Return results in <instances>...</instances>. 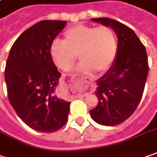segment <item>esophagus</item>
Segmentation results:
<instances>
[{"mask_svg":"<svg viewBox=\"0 0 157 157\" xmlns=\"http://www.w3.org/2000/svg\"><path fill=\"white\" fill-rule=\"evenodd\" d=\"M86 95H87V93H86V94H83L82 96H86Z\"/></svg>","mask_w":157,"mask_h":157,"instance_id":"obj_1","label":"esophagus"}]
</instances>
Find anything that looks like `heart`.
<instances>
[{
    "label": "heart",
    "instance_id": "heart-1",
    "mask_svg": "<svg viewBox=\"0 0 157 157\" xmlns=\"http://www.w3.org/2000/svg\"><path fill=\"white\" fill-rule=\"evenodd\" d=\"M117 50V38L111 27L78 25L65 32L64 42L55 40L52 43L50 53L54 64L63 71L70 70L78 56L82 61L78 71L102 73L112 66Z\"/></svg>",
    "mask_w": 157,
    "mask_h": 157
}]
</instances>
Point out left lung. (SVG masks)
Masks as SVG:
<instances>
[{"instance_id":"left-lung-1","label":"left lung","mask_w":157,"mask_h":157,"mask_svg":"<svg viewBox=\"0 0 157 157\" xmlns=\"http://www.w3.org/2000/svg\"><path fill=\"white\" fill-rule=\"evenodd\" d=\"M91 20L110 27L117 35V58L97 80L98 104L90 110L98 124L114 126L128 119L139 105L149 72L148 57L145 47L131 28L110 18Z\"/></svg>"}]
</instances>
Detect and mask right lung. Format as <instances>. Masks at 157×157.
I'll list each match as a JSON object with an SVG mask.
<instances>
[{
  "mask_svg": "<svg viewBox=\"0 0 157 157\" xmlns=\"http://www.w3.org/2000/svg\"><path fill=\"white\" fill-rule=\"evenodd\" d=\"M65 21H41L27 28L11 47L5 68L8 100L27 126L50 133L66 124L70 102L57 95L61 73L50 53Z\"/></svg>",
  "mask_w": 157,
  "mask_h": 157,
  "instance_id": "add662e5",
  "label": "right lung"
}]
</instances>
